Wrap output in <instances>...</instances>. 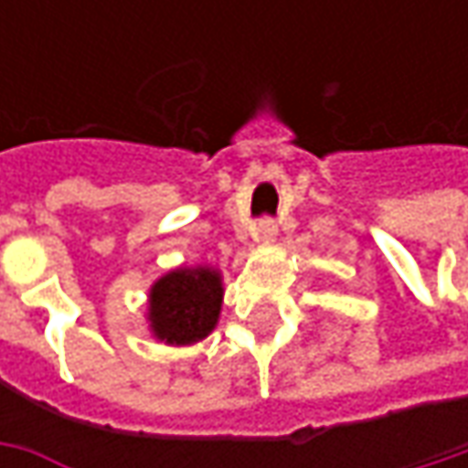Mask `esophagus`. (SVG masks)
Returning a JSON list of instances; mask_svg holds the SVG:
<instances>
[{
    "mask_svg": "<svg viewBox=\"0 0 468 468\" xmlns=\"http://www.w3.org/2000/svg\"><path fill=\"white\" fill-rule=\"evenodd\" d=\"M276 234H279V226L273 218H261L258 226H255V237L262 239V242H273L276 239Z\"/></svg>",
    "mask_w": 468,
    "mask_h": 468,
    "instance_id": "obj_1",
    "label": "esophagus"
}]
</instances>
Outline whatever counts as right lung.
Listing matches in <instances>:
<instances>
[{
  "instance_id": "add662e5",
  "label": "right lung",
  "mask_w": 468,
  "mask_h": 468,
  "mask_svg": "<svg viewBox=\"0 0 468 468\" xmlns=\"http://www.w3.org/2000/svg\"><path fill=\"white\" fill-rule=\"evenodd\" d=\"M221 279L216 271H174L151 289V328L166 344H192L216 328L221 313Z\"/></svg>"
}]
</instances>
